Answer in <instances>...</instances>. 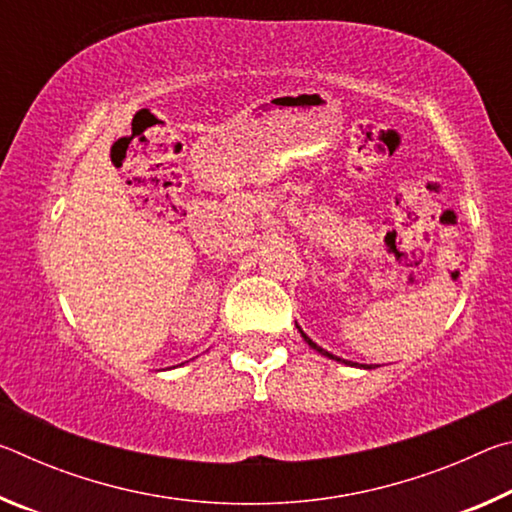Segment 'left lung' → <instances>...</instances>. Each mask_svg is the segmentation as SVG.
I'll use <instances>...</instances> for the list:
<instances>
[{
	"instance_id": "left-lung-1",
	"label": "left lung",
	"mask_w": 512,
	"mask_h": 512,
	"mask_svg": "<svg viewBox=\"0 0 512 512\" xmlns=\"http://www.w3.org/2000/svg\"><path fill=\"white\" fill-rule=\"evenodd\" d=\"M300 329V327H298ZM300 334H302V339H305L309 345H311V348H314L316 352H320V354H323V357H329V359H334V361H341V363H348V366H359V363H352V361H345V359H341V357H334V354H329L327 350H323V348H320V345H316L314 341H311L309 339V336L305 334V332H302V329H300ZM361 368H366V366H361Z\"/></svg>"
}]
</instances>
